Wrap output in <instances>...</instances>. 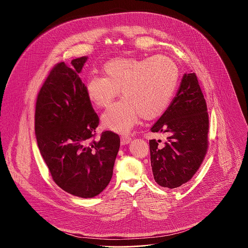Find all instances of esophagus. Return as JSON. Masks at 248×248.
I'll return each instance as SVG.
<instances>
[{"instance_id": "34e87169", "label": "esophagus", "mask_w": 248, "mask_h": 248, "mask_svg": "<svg viewBox=\"0 0 248 248\" xmlns=\"http://www.w3.org/2000/svg\"><path fill=\"white\" fill-rule=\"evenodd\" d=\"M131 141V138L130 137H127V136H122L121 139H120V142L122 145H126V144H129Z\"/></svg>"}]
</instances>
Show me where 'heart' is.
Masks as SVG:
<instances>
[{
	"instance_id": "1",
	"label": "heart",
	"mask_w": 248,
	"mask_h": 248,
	"mask_svg": "<svg viewBox=\"0 0 248 248\" xmlns=\"http://www.w3.org/2000/svg\"><path fill=\"white\" fill-rule=\"evenodd\" d=\"M102 76H91L86 83L89 101L105 108L118 94L123 98L111 104L102 114L104 128L126 134L141 116L153 119L169 106L178 83L176 63L167 56L148 58L117 57L102 67Z\"/></svg>"
}]
</instances>
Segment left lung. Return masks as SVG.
<instances>
[{
    "mask_svg": "<svg viewBox=\"0 0 248 248\" xmlns=\"http://www.w3.org/2000/svg\"><path fill=\"white\" fill-rule=\"evenodd\" d=\"M207 106L195 73H185L177 94L151 128L166 140H151V166L155 182L177 188L199 170L208 148Z\"/></svg>",
    "mask_w": 248,
    "mask_h": 248,
    "instance_id": "8db88e82",
    "label": "left lung"
}]
</instances>
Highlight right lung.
Returning <instances> with one entry per match:
<instances>
[{"instance_id":"right-lung-1","label":"right lung","mask_w":248,"mask_h":248,"mask_svg":"<svg viewBox=\"0 0 248 248\" xmlns=\"http://www.w3.org/2000/svg\"><path fill=\"white\" fill-rule=\"evenodd\" d=\"M87 56L71 66L57 64L36 101L35 135L40 153L54 182L67 193L90 199L112 177L119 150L118 135L106 131L95 140L99 118L79 77Z\"/></svg>"}]
</instances>
